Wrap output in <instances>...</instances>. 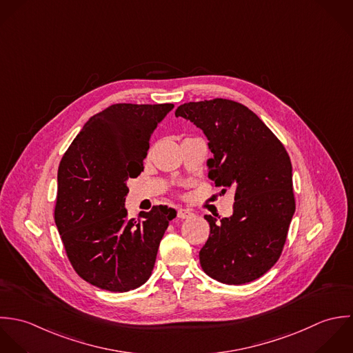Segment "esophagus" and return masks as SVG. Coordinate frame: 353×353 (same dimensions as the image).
Here are the masks:
<instances>
[{"label":"esophagus","instance_id":"esophagus-1","mask_svg":"<svg viewBox=\"0 0 353 353\" xmlns=\"http://www.w3.org/2000/svg\"><path fill=\"white\" fill-rule=\"evenodd\" d=\"M192 216V212L185 210V209H177V218H181V219H185V218H190Z\"/></svg>","mask_w":353,"mask_h":353}]
</instances>
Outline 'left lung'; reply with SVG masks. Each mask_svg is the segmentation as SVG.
<instances>
[{"mask_svg":"<svg viewBox=\"0 0 353 353\" xmlns=\"http://www.w3.org/2000/svg\"><path fill=\"white\" fill-rule=\"evenodd\" d=\"M208 137L212 185L234 192L233 215L210 223L199 252L203 272L228 285L255 281L281 256L296 209L292 163L281 141L247 106L222 98L180 105Z\"/></svg>","mask_w":353,"mask_h":353,"instance_id":"left-lung-1","label":"left lung"}]
</instances>
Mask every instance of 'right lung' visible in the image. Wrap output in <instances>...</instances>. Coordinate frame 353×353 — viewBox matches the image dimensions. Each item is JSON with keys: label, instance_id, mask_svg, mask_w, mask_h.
I'll return each instance as SVG.
<instances>
[{"label": "right lung", "instance_id": "obj_1", "mask_svg": "<svg viewBox=\"0 0 353 353\" xmlns=\"http://www.w3.org/2000/svg\"><path fill=\"white\" fill-rule=\"evenodd\" d=\"M172 103H116L95 114L59 166L54 221L73 270L110 292H128L151 276L174 210L152 206L139 221L124 208L128 179L143 172L148 139Z\"/></svg>", "mask_w": 353, "mask_h": 353}]
</instances>
